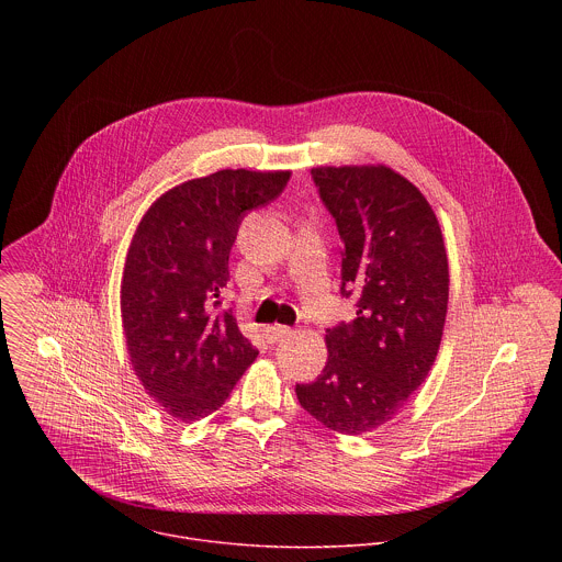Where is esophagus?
<instances>
[{
    "mask_svg": "<svg viewBox=\"0 0 562 562\" xmlns=\"http://www.w3.org/2000/svg\"><path fill=\"white\" fill-rule=\"evenodd\" d=\"M286 336H291V327H282V325H271V327H267V338H269L271 345L280 342V340L286 338Z\"/></svg>",
    "mask_w": 562,
    "mask_h": 562,
    "instance_id": "34e87169",
    "label": "esophagus"
}]
</instances>
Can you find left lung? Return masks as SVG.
<instances>
[{
    "label": "left lung",
    "mask_w": 562,
    "mask_h": 562,
    "mask_svg": "<svg viewBox=\"0 0 562 562\" xmlns=\"http://www.w3.org/2000/svg\"><path fill=\"white\" fill-rule=\"evenodd\" d=\"M342 239V297L356 319L327 329V364L295 384L304 412L360 436L389 423L425 382L440 347L449 265L425 195L386 167L311 169Z\"/></svg>",
    "instance_id": "left-lung-1"
}]
</instances>
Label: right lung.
Returning a JSON list of instances; mask_svg holds the SVG:
<instances>
[{"mask_svg":"<svg viewBox=\"0 0 562 562\" xmlns=\"http://www.w3.org/2000/svg\"><path fill=\"white\" fill-rule=\"evenodd\" d=\"M289 171L224 169L189 180L142 217L122 278V325L146 393L178 420L220 409L258 349L215 311L243 217L273 202Z\"/></svg>","mask_w":562,"mask_h":562,"instance_id":"right-lung-1","label":"right lung"}]
</instances>
